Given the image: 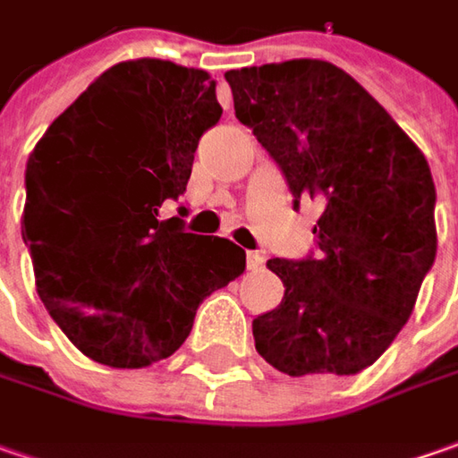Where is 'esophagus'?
Returning a JSON list of instances; mask_svg holds the SVG:
<instances>
[{"mask_svg": "<svg viewBox=\"0 0 458 458\" xmlns=\"http://www.w3.org/2000/svg\"><path fill=\"white\" fill-rule=\"evenodd\" d=\"M263 263H266L263 250H248V253H245V266H248V271H259V268H263Z\"/></svg>", "mask_w": 458, "mask_h": 458, "instance_id": "1", "label": "esophagus"}]
</instances>
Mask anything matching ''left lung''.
Instances as JSON below:
<instances>
[{
  "label": "left lung",
  "mask_w": 458,
  "mask_h": 458,
  "mask_svg": "<svg viewBox=\"0 0 458 458\" xmlns=\"http://www.w3.org/2000/svg\"><path fill=\"white\" fill-rule=\"evenodd\" d=\"M235 116L286 177L319 199L317 256L271 259L276 309L253 319L259 355L292 377L355 375L408 322L436 259L426 157L352 75L324 60L228 71Z\"/></svg>",
  "instance_id": "left-lung-1"
}]
</instances>
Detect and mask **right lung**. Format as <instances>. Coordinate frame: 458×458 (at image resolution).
<instances>
[{"label": "right lung", "instance_id": "obj_1", "mask_svg": "<svg viewBox=\"0 0 458 458\" xmlns=\"http://www.w3.org/2000/svg\"><path fill=\"white\" fill-rule=\"evenodd\" d=\"M223 108L205 71L129 60L57 116L24 169L22 241L42 304L65 337L108 368L177 352L198 307L245 268V250L159 217L192 174Z\"/></svg>", "mask_w": 458, "mask_h": 458}]
</instances>
